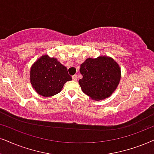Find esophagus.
<instances>
[{
	"label": "esophagus",
	"instance_id": "1",
	"mask_svg": "<svg viewBox=\"0 0 154 154\" xmlns=\"http://www.w3.org/2000/svg\"><path fill=\"white\" fill-rule=\"evenodd\" d=\"M72 79L74 81H77V75H75L72 76Z\"/></svg>",
	"mask_w": 154,
	"mask_h": 154
}]
</instances>
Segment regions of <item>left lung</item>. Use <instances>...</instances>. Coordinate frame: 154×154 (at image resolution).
<instances>
[{"label": "left lung", "instance_id": "left-lung-1", "mask_svg": "<svg viewBox=\"0 0 154 154\" xmlns=\"http://www.w3.org/2000/svg\"><path fill=\"white\" fill-rule=\"evenodd\" d=\"M82 78L79 80L82 90L92 100L109 97L117 88L121 79V68L113 58L99 56L87 58L80 66Z\"/></svg>", "mask_w": 154, "mask_h": 154}]
</instances>
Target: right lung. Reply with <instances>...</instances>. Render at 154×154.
<instances>
[{"mask_svg": "<svg viewBox=\"0 0 154 154\" xmlns=\"http://www.w3.org/2000/svg\"><path fill=\"white\" fill-rule=\"evenodd\" d=\"M72 77L65 66L48 54L42 55L31 66L30 80L32 88L42 97H52L62 90Z\"/></svg>", "mask_w": 154, "mask_h": 154, "instance_id": "1", "label": "right lung"}]
</instances>
